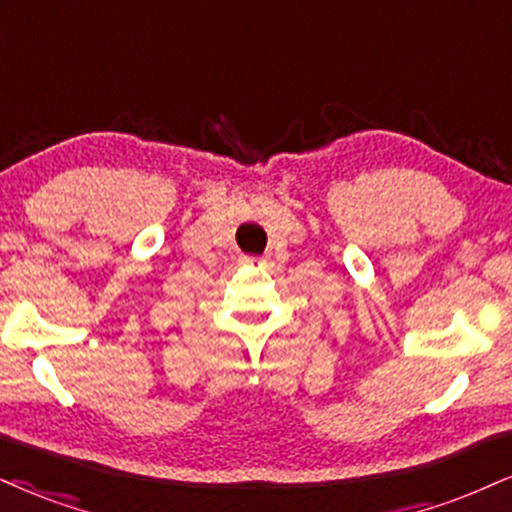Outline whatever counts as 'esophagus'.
<instances>
[{
    "label": "esophagus",
    "mask_w": 512,
    "mask_h": 512,
    "mask_svg": "<svg viewBox=\"0 0 512 512\" xmlns=\"http://www.w3.org/2000/svg\"><path fill=\"white\" fill-rule=\"evenodd\" d=\"M239 263H242V266H249V268H263V266H266V258H261V256H239Z\"/></svg>",
    "instance_id": "obj_1"
}]
</instances>
